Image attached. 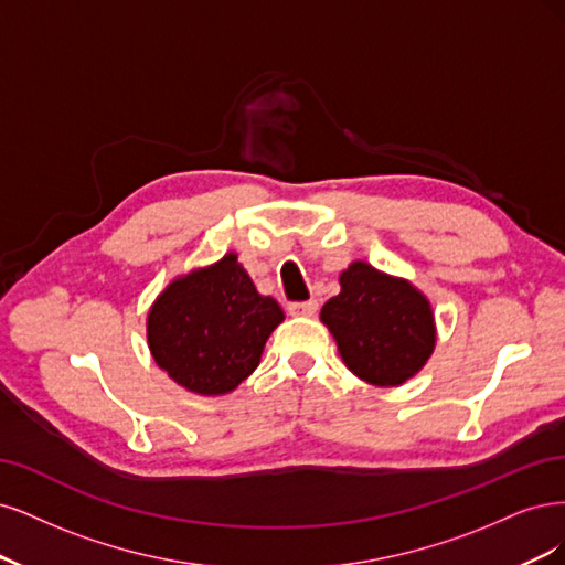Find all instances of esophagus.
<instances>
[{"label":"esophagus","instance_id":"obj_1","mask_svg":"<svg viewBox=\"0 0 565 565\" xmlns=\"http://www.w3.org/2000/svg\"><path fill=\"white\" fill-rule=\"evenodd\" d=\"M319 302L317 300H302V302H290L288 305V312L296 315V317H312L317 315Z\"/></svg>","mask_w":565,"mask_h":565}]
</instances>
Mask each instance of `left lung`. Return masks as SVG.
<instances>
[{"instance_id":"left-lung-1","label":"left lung","mask_w":565,"mask_h":565,"mask_svg":"<svg viewBox=\"0 0 565 565\" xmlns=\"http://www.w3.org/2000/svg\"><path fill=\"white\" fill-rule=\"evenodd\" d=\"M338 352L356 377L375 387L404 385L434 352L429 300L411 281L354 260L340 275V294L321 307Z\"/></svg>"}]
</instances>
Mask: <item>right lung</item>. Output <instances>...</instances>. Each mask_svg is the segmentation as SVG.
I'll use <instances>...</instances> for the list:
<instances>
[{
  "label": "right lung",
  "mask_w": 565,
  "mask_h": 565,
  "mask_svg": "<svg viewBox=\"0 0 565 565\" xmlns=\"http://www.w3.org/2000/svg\"><path fill=\"white\" fill-rule=\"evenodd\" d=\"M281 321L279 302L260 296L236 253H227L161 290L148 315V344L180 387L221 396L258 369Z\"/></svg>",
  "instance_id": "obj_1"
}]
</instances>
